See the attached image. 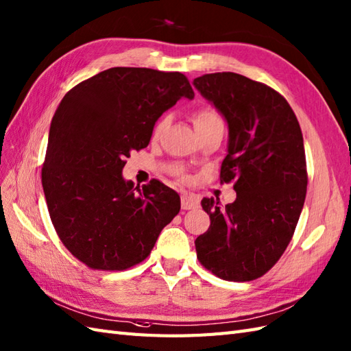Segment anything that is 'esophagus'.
<instances>
[{
  "instance_id": "esophagus-1",
  "label": "esophagus",
  "mask_w": 351,
  "mask_h": 351,
  "mask_svg": "<svg viewBox=\"0 0 351 351\" xmlns=\"http://www.w3.org/2000/svg\"><path fill=\"white\" fill-rule=\"evenodd\" d=\"M200 202L199 199H195L194 195H190V194H182L181 195V206L182 209H194V208H199Z\"/></svg>"
}]
</instances>
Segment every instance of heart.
Masks as SVG:
<instances>
[{
  "instance_id": "b5f03b06",
  "label": "heart",
  "mask_w": 351,
  "mask_h": 351,
  "mask_svg": "<svg viewBox=\"0 0 351 351\" xmlns=\"http://www.w3.org/2000/svg\"><path fill=\"white\" fill-rule=\"evenodd\" d=\"M193 122H194L195 130H202V128H208V127H213V125L223 124L221 119H219V117L213 109H200V110H197L193 115ZM165 124H166V118H162L157 122L156 127H154V132H152L154 137H157L161 133V130H162V127H165Z\"/></svg>"
}]
</instances>
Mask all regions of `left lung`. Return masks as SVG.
I'll use <instances>...</instances> for the list:
<instances>
[{"instance_id":"obj_1","label":"left lung","mask_w":351,"mask_h":351,"mask_svg":"<svg viewBox=\"0 0 351 351\" xmlns=\"http://www.w3.org/2000/svg\"><path fill=\"white\" fill-rule=\"evenodd\" d=\"M193 85L229 127L219 178L236 191L226 208L202 200L210 226L194 242L197 258L223 280H256L278 262L302 213V132L287 100L267 85L232 71L195 77Z\"/></svg>"}]
</instances>
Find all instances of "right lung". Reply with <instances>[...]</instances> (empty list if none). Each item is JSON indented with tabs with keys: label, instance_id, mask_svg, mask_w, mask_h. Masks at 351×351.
I'll list each match as a JSON object with an SVG mask.
<instances>
[{
	"label": "right lung",
	"instance_id": "add662e5",
	"mask_svg": "<svg viewBox=\"0 0 351 351\" xmlns=\"http://www.w3.org/2000/svg\"><path fill=\"white\" fill-rule=\"evenodd\" d=\"M181 99H194L182 73L113 67L61 100L49 130L42 184L56 233L86 266L124 271L141 263L178 215L176 191L157 179L134 185L122 169Z\"/></svg>",
	"mask_w": 351,
	"mask_h": 351
}]
</instances>
